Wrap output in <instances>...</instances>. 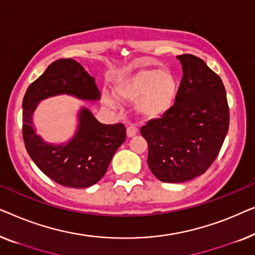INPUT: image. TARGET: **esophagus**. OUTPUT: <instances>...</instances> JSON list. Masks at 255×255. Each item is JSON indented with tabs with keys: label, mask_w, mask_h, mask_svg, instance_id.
<instances>
[{
	"label": "esophagus",
	"mask_w": 255,
	"mask_h": 255,
	"mask_svg": "<svg viewBox=\"0 0 255 255\" xmlns=\"http://www.w3.org/2000/svg\"><path fill=\"white\" fill-rule=\"evenodd\" d=\"M138 132V129L136 128L135 126H129L127 128V136L128 137H132V136H135L136 134Z\"/></svg>",
	"instance_id": "esophagus-1"
}]
</instances>
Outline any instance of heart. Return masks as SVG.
Wrapping results in <instances>:
<instances>
[{
  "label": "heart",
  "instance_id": "obj_1",
  "mask_svg": "<svg viewBox=\"0 0 255 255\" xmlns=\"http://www.w3.org/2000/svg\"><path fill=\"white\" fill-rule=\"evenodd\" d=\"M178 87V78L173 71L143 68L118 78L114 92L120 99L136 100V110L142 116L158 118L173 106ZM110 103L112 104L111 100Z\"/></svg>",
  "mask_w": 255,
  "mask_h": 255
}]
</instances>
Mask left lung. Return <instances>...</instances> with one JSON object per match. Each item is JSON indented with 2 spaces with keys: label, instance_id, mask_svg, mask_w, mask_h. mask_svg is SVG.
I'll return each mask as SVG.
<instances>
[{
  "label": "left lung",
  "instance_id": "obj_1",
  "mask_svg": "<svg viewBox=\"0 0 255 255\" xmlns=\"http://www.w3.org/2000/svg\"><path fill=\"white\" fill-rule=\"evenodd\" d=\"M177 57L184 75L174 105L141 128L149 145V168L163 182L203 174L220 153L230 123L221 77L198 56Z\"/></svg>",
  "mask_w": 255,
  "mask_h": 255
}]
</instances>
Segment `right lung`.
Returning a JSON list of instances; mask_svg holds the SVG:
<instances>
[{
    "instance_id": "obj_1",
    "label": "right lung",
    "mask_w": 255,
    "mask_h": 255,
    "mask_svg": "<svg viewBox=\"0 0 255 255\" xmlns=\"http://www.w3.org/2000/svg\"><path fill=\"white\" fill-rule=\"evenodd\" d=\"M70 95L98 100L95 78L73 59H60L30 84L23 99V139L35 165L57 184L73 188L90 187L105 175L118 148L126 141L123 124L104 125L88 109L78 114L76 134L68 143L51 144L35 134L32 114L38 103L48 97Z\"/></svg>"
}]
</instances>
